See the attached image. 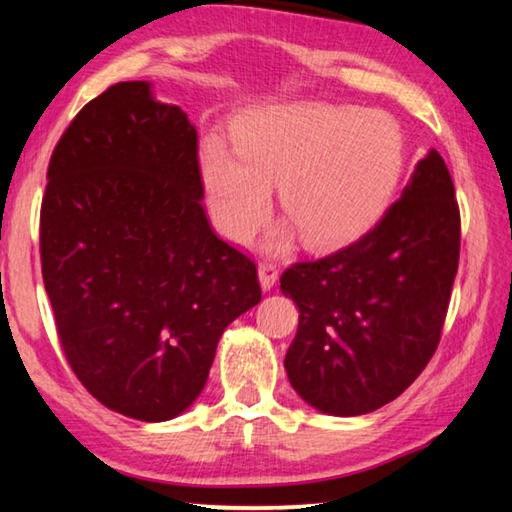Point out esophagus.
<instances>
[{
  "mask_svg": "<svg viewBox=\"0 0 512 512\" xmlns=\"http://www.w3.org/2000/svg\"><path fill=\"white\" fill-rule=\"evenodd\" d=\"M257 273H259V284H262V289L268 291L277 282V266L271 262H262L257 266Z\"/></svg>",
  "mask_w": 512,
  "mask_h": 512,
  "instance_id": "esophagus-1",
  "label": "esophagus"
}]
</instances>
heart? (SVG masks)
<instances>
[{"label": "heart", "instance_id": "1", "mask_svg": "<svg viewBox=\"0 0 512 512\" xmlns=\"http://www.w3.org/2000/svg\"><path fill=\"white\" fill-rule=\"evenodd\" d=\"M406 142L381 110L277 106L244 119L235 153L207 142L201 173L212 221L237 244L271 214V187L291 228L309 248L350 244L379 221L400 187ZM284 228L271 237L287 244Z\"/></svg>", "mask_w": 512, "mask_h": 512}]
</instances>
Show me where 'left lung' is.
Returning <instances> with one entry per match:
<instances>
[{"mask_svg":"<svg viewBox=\"0 0 512 512\" xmlns=\"http://www.w3.org/2000/svg\"><path fill=\"white\" fill-rule=\"evenodd\" d=\"M461 253V212L438 151L361 239L291 264L280 277L300 309L284 368L314 409L363 415L427 368L443 334Z\"/></svg>","mask_w":512,"mask_h":512,"instance_id":"1","label":"left lung"}]
</instances>
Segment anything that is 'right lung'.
I'll return each instance as SVG.
<instances>
[{
    "label": "right lung",
    "mask_w": 512,
    "mask_h": 512,
    "mask_svg": "<svg viewBox=\"0 0 512 512\" xmlns=\"http://www.w3.org/2000/svg\"><path fill=\"white\" fill-rule=\"evenodd\" d=\"M47 180L42 280L67 363L110 411L176 418L223 329L262 300L253 259L205 216L196 128L146 81L110 85L67 126Z\"/></svg>",
    "instance_id": "1"
}]
</instances>
